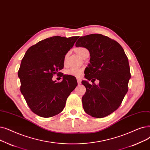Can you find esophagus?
<instances>
[{"label": "esophagus", "mask_w": 150, "mask_h": 150, "mask_svg": "<svg viewBox=\"0 0 150 150\" xmlns=\"http://www.w3.org/2000/svg\"><path fill=\"white\" fill-rule=\"evenodd\" d=\"M76 80H77L78 84H80L81 83V79H80V78H77Z\"/></svg>", "instance_id": "obj_1"}]
</instances>
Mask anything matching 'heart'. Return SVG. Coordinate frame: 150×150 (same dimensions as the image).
<instances>
[{"label": "heart", "mask_w": 150, "mask_h": 150, "mask_svg": "<svg viewBox=\"0 0 150 150\" xmlns=\"http://www.w3.org/2000/svg\"><path fill=\"white\" fill-rule=\"evenodd\" d=\"M76 53L79 54L81 57H84L87 54L89 53L88 50L83 47H78L75 48ZM67 54L66 56V58ZM83 72V69L82 68H77V67H71L66 71V73L69 75H72V76H79L81 75Z\"/></svg>", "instance_id": "obj_1"}]
</instances>
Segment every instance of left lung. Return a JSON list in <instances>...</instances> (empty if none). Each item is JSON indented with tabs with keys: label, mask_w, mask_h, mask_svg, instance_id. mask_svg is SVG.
<instances>
[{
	"label": "left lung",
	"mask_w": 150,
	"mask_h": 150,
	"mask_svg": "<svg viewBox=\"0 0 150 150\" xmlns=\"http://www.w3.org/2000/svg\"><path fill=\"white\" fill-rule=\"evenodd\" d=\"M75 46L89 51L86 79L99 81L97 85L82 81L86 89L82 97L83 109L94 118H103L118 108L127 93L131 79L128 58L118 42L102 34L81 37Z\"/></svg>",
	"instance_id": "8db88e82"
}]
</instances>
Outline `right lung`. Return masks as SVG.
Here are the masks:
<instances>
[{
  "mask_svg": "<svg viewBox=\"0 0 150 150\" xmlns=\"http://www.w3.org/2000/svg\"><path fill=\"white\" fill-rule=\"evenodd\" d=\"M79 37L54 36L30 47L18 70L21 93L36 115L49 118L60 113L67 97L77 86L73 76L62 75L60 83L52 80L63 69L65 56Z\"/></svg>",
  "mask_w": 150,
  "mask_h": 150,
  "instance_id": "obj_1",
  "label": "right lung"
}]
</instances>
